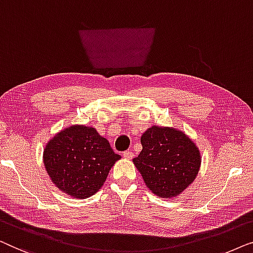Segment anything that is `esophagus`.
Returning a JSON list of instances; mask_svg holds the SVG:
<instances>
[{"mask_svg":"<svg viewBox=\"0 0 253 253\" xmlns=\"http://www.w3.org/2000/svg\"><path fill=\"white\" fill-rule=\"evenodd\" d=\"M124 157H125L126 159H131L134 157V154L131 151H125L124 152Z\"/></svg>","mask_w":253,"mask_h":253,"instance_id":"34e87169","label":"esophagus"}]
</instances>
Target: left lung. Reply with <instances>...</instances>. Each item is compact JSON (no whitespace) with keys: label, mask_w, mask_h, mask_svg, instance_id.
I'll return each instance as SVG.
<instances>
[{"label":"left lung","mask_w":253,"mask_h":253,"mask_svg":"<svg viewBox=\"0 0 253 253\" xmlns=\"http://www.w3.org/2000/svg\"><path fill=\"white\" fill-rule=\"evenodd\" d=\"M141 144L142 151L133 163L156 196H179L196 179L201 151L184 131L154 125L142 134Z\"/></svg>","instance_id":"8db88e82"}]
</instances>
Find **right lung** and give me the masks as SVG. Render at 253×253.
<instances>
[{"instance_id":"obj_1","label":"right lung","mask_w":253,"mask_h":253,"mask_svg":"<svg viewBox=\"0 0 253 253\" xmlns=\"http://www.w3.org/2000/svg\"><path fill=\"white\" fill-rule=\"evenodd\" d=\"M120 158L105 137L86 125L64 128L43 149L44 169L51 182L62 193L78 199L97 193Z\"/></svg>"}]
</instances>
